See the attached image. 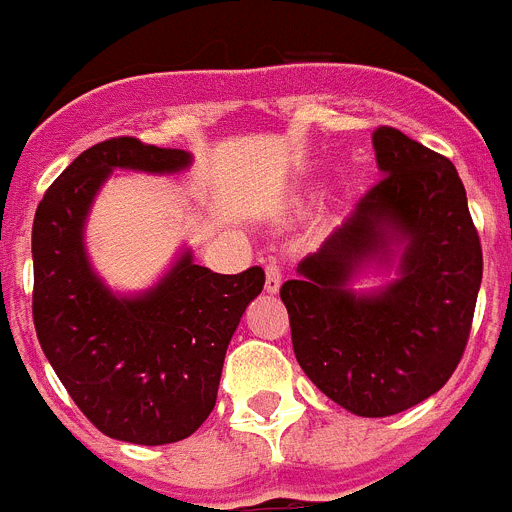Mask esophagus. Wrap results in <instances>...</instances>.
<instances>
[{
	"instance_id": "obj_1",
	"label": "esophagus",
	"mask_w": 512,
	"mask_h": 512,
	"mask_svg": "<svg viewBox=\"0 0 512 512\" xmlns=\"http://www.w3.org/2000/svg\"><path fill=\"white\" fill-rule=\"evenodd\" d=\"M279 287H282V266L277 261H269L266 264V292L269 295H277Z\"/></svg>"
}]
</instances>
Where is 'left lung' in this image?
Instances as JSON below:
<instances>
[{
	"label": "left lung",
	"instance_id": "left-lung-1",
	"mask_svg": "<svg viewBox=\"0 0 512 512\" xmlns=\"http://www.w3.org/2000/svg\"><path fill=\"white\" fill-rule=\"evenodd\" d=\"M382 179L282 284L292 346L323 395L384 418L436 395L459 366L482 284V246L456 166L395 128L372 135ZM398 279L356 296L366 260Z\"/></svg>",
	"mask_w": 512,
	"mask_h": 512
}]
</instances>
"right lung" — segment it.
<instances>
[{
	"label": "right lung",
	"instance_id": "add662e5",
	"mask_svg": "<svg viewBox=\"0 0 512 512\" xmlns=\"http://www.w3.org/2000/svg\"><path fill=\"white\" fill-rule=\"evenodd\" d=\"M179 148L110 138L76 156L40 200L33 223V320L53 372L104 436L161 446L212 413L235 328L264 289V269L215 274L184 251L140 295H115L92 269L84 225L115 169L176 174Z\"/></svg>",
	"mask_w": 512,
	"mask_h": 512
}]
</instances>
